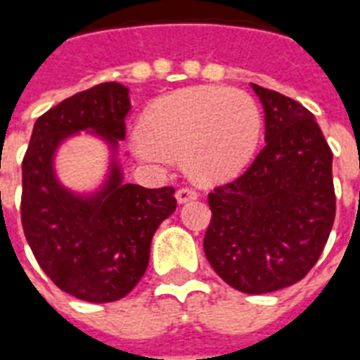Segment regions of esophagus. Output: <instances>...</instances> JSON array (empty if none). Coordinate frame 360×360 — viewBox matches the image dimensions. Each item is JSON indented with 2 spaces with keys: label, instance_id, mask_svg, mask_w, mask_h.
<instances>
[{
  "label": "esophagus",
  "instance_id": "esophagus-1",
  "mask_svg": "<svg viewBox=\"0 0 360 360\" xmlns=\"http://www.w3.org/2000/svg\"><path fill=\"white\" fill-rule=\"evenodd\" d=\"M199 197V193L195 191V189L191 188H180L176 191V200L180 202V205H184V202H188V200H193Z\"/></svg>",
  "mask_w": 360,
  "mask_h": 360
}]
</instances>
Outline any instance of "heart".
<instances>
[{
    "mask_svg": "<svg viewBox=\"0 0 360 360\" xmlns=\"http://www.w3.org/2000/svg\"><path fill=\"white\" fill-rule=\"evenodd\" d=\"M261 131V110L248 94L195 86L150 105L135 136V152L150 163L182 160L195 180L221 182L250 163Z\"/></svg>",
    "mask_w": 360,
    "mask_h": 360,
    "instance_id": "heart-1",
    "label": "heart"
}]
</instances>
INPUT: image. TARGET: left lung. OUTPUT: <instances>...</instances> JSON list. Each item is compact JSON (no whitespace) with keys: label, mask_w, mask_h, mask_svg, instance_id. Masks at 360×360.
Instances as JSON below:
<instances>
[{"label":"left lung","mask_w":360,"mask_h":360,"mask_svg":"<svg viewBox=\"0 0 360 360\" xmlns=\"http://www.w3.org/2000/svg\"><path fill=\"white\" fill-rule=\"evenodd\" d=\"M264 108V148L236 180L208 195L205 255L242 293L300 281L327 244L336 197L333 152L314 114L291 97L252 84Z\"/></svg>","instance_id":"obj_1"}]
</instances>
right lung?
Returning a JSON list of instances; mask_svg holds the SVG:
<instances>
[{"instance_id": "obj_1", "label": "right lung", "mask_w": 360, "mask_h": 360, "mask_svg": "<svg viewBox=\"0 0 360 360\" xmlns=\"http://www.w3.org/2000/svg\"><path fill=\"white\" fill-rule=\"evenodd\" d=\"M129 90L97 84L37 118L22 161V227L44 274L86 302L124 299L146 272L152 236L176 210L174 188L124 184L116 152L125 139ZM94 130L113 150L109 178L91 195L57 182L53 154L79 130Z\"/></svg>"}]
</instances>
